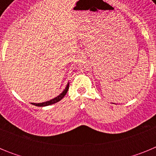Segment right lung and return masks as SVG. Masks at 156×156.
<instances>
[{
    "instance_id": "right-lung-1",
    "label": "right lung",
    "mask_w": 156,
    "mask_h": 156,
    "mask_svg": "<svg viewBox=\"0 0 156 156\" xmlns=\"http://www.w3.org/2000/svg\"><path fill=\"white\" fill-rule=\"evenodd\" d=\"M69 87V84H67V86H66V88L65 89L64 91H63L62 93L61 94L58 95V97L55 98L54 99H51V100L48 101H45V102L38 103V104H37V103H32V105H36V106H40V107H43V106H48V105H50L55 104V103L58 102V101H59L62 100V99L64 98V96L66 94L67 91H68Z\"/></svg>"
}]
</instances>
